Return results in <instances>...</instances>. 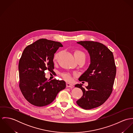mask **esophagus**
Returning <instances> with one entry per match:
<instances>
[{"mask_svg":"<svg viewBox=\"0 0 133 133\" xmlns=\"http://www.w3.org/2000/svg\"><path fill=\"white\" fill-rule=\"evenodd\" d=\"M66 87L67 88H73V85L72 83L66 82Z\"/></svg>","mask_w":133,"mask_h":133,"instance_id":"obj_1","label":"esophagus"}]
</instances>
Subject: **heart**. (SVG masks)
<instances>
[{
	"label": "heart",
	"mask_w": 133,
	"mask_h": 133,
	"mask_svg": "<svg viewBox=\"0 0 133 133\" xmlns=\"http://www.w3.org/2000/svg\"><path fill=\"white\" fill-rule=\"evenodd\" d=\"M74 56L75 57V59H77V58H83L84 59L85 58V55L83 53V52H82V51H80V50H75L74 53ZM59 55V53H56L54 55V57H53V61H56L58 58V56ZM61 76L63 77V78L64 79H65L66 81H71L72 79V77L71 75L69 73H62L61 74Z\"/></svg>",
	"instance_id": "heart-1"
}]
</instances>
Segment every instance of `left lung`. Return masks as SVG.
I'll use <instances>...</instances> for the list:
<instances>
[{"mask_svg": "<svg viewBox=\"0 0 133 133\" xmlns=\"http://www.w3.org/2000/svg\"><path fill=\"white\" fill-rule=\"evenodd\" d=\"M77 43L83 46L90 54L91 63L79 80L88 82L83 88L82 84L75 87L80 88L83 96L76 101L84 110H90L103 104L113 91L116 66L113 53L104 44L92 41H81Z\"/></svg>", "mask_w": 133, "mask_h": 133, "instance_id": "8db88e82", "label": "left lung"}]
</instances>
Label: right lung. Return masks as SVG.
Here are the masks:
<instances>
[{
	"instance_id": "add662e5",
	"label": "right lung",
	"mask_w": 133,
	"mask_h": 133,
	"mask_svg": "<svg viewBox=\"0 0 133 133\" xmlns=\"http://www.w3.org/2000/svg\"><path fill=\"white\" fill-rule=\"evenodd\" d=\"M60 42L40 39L23 50L18 64L19 88L25 99L37 107L52 103L66 87L65 82L56 79L48 81L45 71H53V57Z\"/></svg>"
}]
</instances>
